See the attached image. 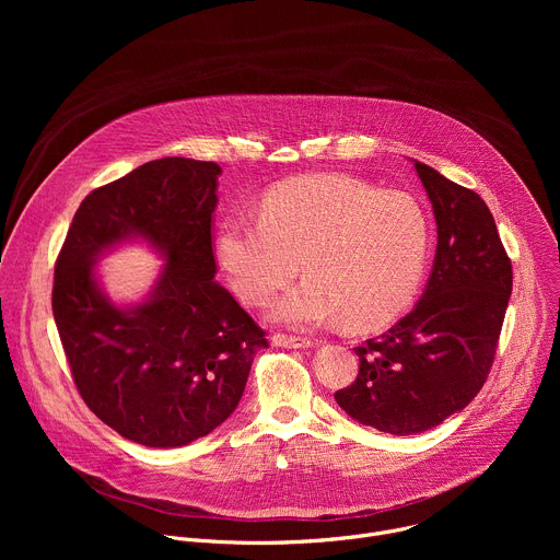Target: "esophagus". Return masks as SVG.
<instances>
[{
  "label": "esophagus",
  "mask_w": 560,
  "mask_h": 560,
  "mask_svg": "<svg viewBox=\"0 0 560 560\" xmlns=\"http://www.w3.org/2000/svg\"><path fill=\"white\" fill-rule=\"evenodd\" d=\"M272 343L277 348H290V350H299V348H310L312 341L305 337H290V335H275Z\"/></svg>",
  "instance_id": "esophagus-1"
}]
</instances>
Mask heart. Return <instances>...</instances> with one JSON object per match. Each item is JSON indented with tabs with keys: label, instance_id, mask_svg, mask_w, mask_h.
<instances>
[{
	"label": "heart",
	"instance_id": "b5f03b06",
	"mask_svg": "<svg viewBox=\"0 0 560 560\" xmlns=\"http://www.w3.org/2000/svg\"><path fill=\"white\" fill-rule=\"evenodd\" d=\"M217 257L234 292L253 305L303 279L272 305L290 328L346 318L352 330H376L417 299L432 250L423 203L404 190H376L348 175L285 182L261 201V219L225 217Z\"/></svg>",
	"mask_w": 560,
	"mask_h": 560
}]
</instances>
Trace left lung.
Masks as SVG:
<instances>
[{"mask_svg": "<svg viewBox=\"0 0 560 560\" xmlns=\"http://www.w3.org/2000/svg\"><path fill=\"white\" fill-rule=\"evenodd\" d=\"M436 219V255L410 314L365 346L335 394L361 425L410 436L460 412L483 387L512 294V264L486 201L415 162Z\"/></svg>", "mask_w": 560, "mask_h": 560, "instance_id": "left-lung-1", "label": "left lung"}]
</instances>
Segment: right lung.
<instances>
[{"mask_svg": "<svg viewBox=\"0 0 560 560\" xmlns=\"http://www.w3.org/2000/svg\"><path fill=\"white\" fill-rule=\"evenodd\" d=\"M214 162L164 156L93 190L55 264L52 314L74 385L117 434L182 447L238 406L266 332L214 281ZM141 237L167 264L149 296L117 306L94 264Z\"/></svg>", "mask_w": 560, "mask_h": 560, "instance_id": "1", "label": "right lung"}]
</instances>
